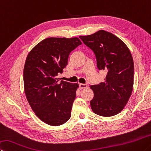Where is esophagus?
<instances>
[{
  "mask_svg": "<svg viewBox=\"0 0 151 151\" xmlns=\"http://www.w3.org/2000/svg\"><path fill=\"white\" fill-rule=\"evenodd\" d=\"M79 86H80V88H81V89L86 88L88 87V85L86 84H82V83H81L80 84H79Z\"/></svg>",
  "mask_w": 151,
  "mask_h": 151,
  "instance_id": "1",
  "label": "esophagus"
}]
</instances>
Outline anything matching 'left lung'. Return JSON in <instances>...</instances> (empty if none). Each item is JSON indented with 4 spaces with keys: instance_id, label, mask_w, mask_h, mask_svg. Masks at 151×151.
Returning <instances> with one entry per match:
<instances>
[{
    "instance_id": "1",
    "label": "left lung",
    "mask_w": 151,
    "mask_h": 151,
    "mask_svg": "<svg viewBox=\"0 0 151 151\" xmlns=\"http://www.w3.org/2000/svg\"><path fill=\"white\" fill-rule=\"evenodd\" d=\"M94 52L99 70H105L104 83L91 85L94 98L90 106L94 113L104 117L119 114L131 95L134 80L132 55L124 42L111 33L99 30L79 36Z\"/></svg>"
}]
</instances>
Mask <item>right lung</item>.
<instances>
[{
  "label": "right lung",
  "instance_id": "right-lung-1",
  "mask_svg": "<svg viewBox=\"0 0 151 151\" xmlns=\"http://www.w3.org/2000/svg\"><path fill=\"white\" fill-rule=\"evenodd\" d=\"M82 42L78 37H48L29 51L24 68V92L38 118L52 126L66 123L78 88L57 78L68 63L71 51Z\"/></svg>",
  "mask_w": 151,
  "mask_h": 151
}]
</instances>
